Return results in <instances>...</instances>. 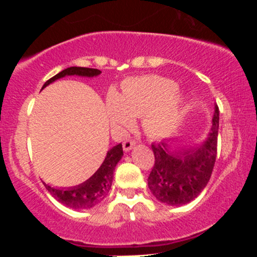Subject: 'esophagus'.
Listing matches in <instances>:
<instances>
[{"label": "esophagus", "mask_w": 257, "mask_h": 257, "mask_svg": "<svg viewBox=\"0 0 257 257\" xmlns=\"http://www.w3.org/2000/svg\"><path fill=\"white\" fill-rule=\"evenodd\" d=\"M134 146H135V141L131 140V139H126L124 143H123V150H124L125 152L131 151Z\"/></svg>", "instance_id": "esophagus-1"}]
</instances>
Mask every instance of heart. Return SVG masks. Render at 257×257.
<instances>
[{"label":"heart","instance_id":"b5f03b06","mask_svg":"<svg viewBox=\"0 0 257 257\" xmlns=\"http://www.w3.org/2000/svg\"><path fill=\"white\" fill-rule=\"evenodd\" d=\"M178 84L162 76L150 75L128 79L118 98L111 94L107 113L112 125L118 131L128 128L132 118L143 117V128L155 138L167 137L179 125L185 98Z\"/></svg>","mask_w":257,"mask_h":257}]
</instances>
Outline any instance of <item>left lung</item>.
<instances>
[{"label": "left lung", "instance_id": "1", "mask_svg": "<svg viewBox=\"0 0 257 257\" xmlns=\"http://www.w3.org/2000/svg\"><path fill=\"white\" fill-rule=\"evenodd\" d=\"M219 107L215 105L213 126L199 145L152 144L155 166L147 184L153 196L168 205H184L199 196L210 180L217 155Z\"/></svg>", "mask_w": 257, "mask_h": 257}]
</instances>
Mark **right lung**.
<instances>
[{"mask_svg":"<svg viewBox=\"0 0 257 257\" xmlns=\"http://www.w3.org/2000/svg\"><path fill=\"white\" fill-rule=\"evenodd\" d=\"M101 71L98 69H89V67H67V69L63 70L55 75L54 77L46 82L43 84V88L47 85L53 83L59 78L66 77V76H81V77H95L99 76ZM123 156V149L122 144L113 146L110 151H107V155L102 162V164L96 170L93 175L90 176L87 181L83 184L73 186V187L67 188H57L52 187L48 184H44L48 192L54 197L58 202L61 204L69 206V208L77 209V210H82V209H90L94 205L99 204L102 199L105 198L106 194L110 191L112 186V180H113V172L116 168L117 163L120 161Z\"/></svg>","mask_w":257,"mask_h":257,"instance_id":"right-lung-1","label":"right lung"}]
</instances>
